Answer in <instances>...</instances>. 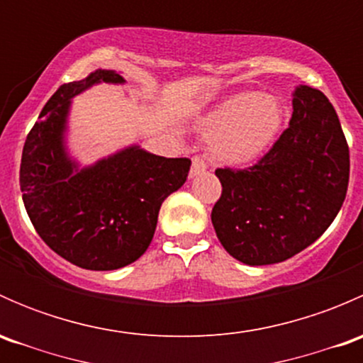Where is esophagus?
<instances>
[{"instance_id": "1", "label": "esophagus", "mask_w": 363, "mask_h": 363, "mask_svg": "<svg viewBox=\"0 0 363 363\" xmlns=\"http://www.w3.org/2000/svg\"><path fill=\"white\" fill-rule=\"evenodd\" d=\"M207 170V164H205V161L202 158H199V156H195L191 161V170H189V177L195 179L199 177V175H202L203 172Z\"/></svg>"}]
</instances>
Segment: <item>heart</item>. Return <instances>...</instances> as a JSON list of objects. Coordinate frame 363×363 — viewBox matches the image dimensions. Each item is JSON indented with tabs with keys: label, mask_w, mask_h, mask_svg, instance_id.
<instances>
[{
	"label": "heart",
	"mask_w": 363,
	"mask_h": 363,
	"mask_svg": "<svg viewBox=\"0 0 363 363\" xmlns=\"http://www.w3.org/2000/svg\"><path fill=\"white\" fill-rule=\"evenodd\" d=\"M284 123L279 98L242 91L219 101L200 121L208 138V155L230 167H244L262 158L276 142Z\"/></svg>",
	"instance_id": "1"
}]
</instances>
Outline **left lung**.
Returning a JSON list of instances; mask_svg holds the SVG:
<instances>
[{
	"label": "left lung",
	"mask_w": 363,
	"mask_h": 363,
	"mask_svg": "<svg viewBox=\"0 0 363 363\" xmlns=\"http://www.w3.org/2000/svg\"><path fill=\"white\" fill-rule=\"evenodd\" d=\"M290 126L255 167L218 168L216 235L246 265L284 262L320 239L342 207L350 149L335 108L321 91H294Z\"/></svg>",
	"instance_id": "left-lung-1"
}]
</instances>
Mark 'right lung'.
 <instances>
[{"instance_id": "right-lung-1", "label": "right lung", "mask_w": 363, "mask_h": 363, "mask_svg": "<svg viewBox=\"0 0 363 363\" xmlns=\"http://www.w3.org/2000/svg\"><path fill=\"white\" fill-rule=\"evenodd\" d=\"M124 84L113 69H94L63 84L29 131L21 160V191L43 242L87 270H116L151 244L160 207L188 177V158H163L130 145L80 167L67 147L72 98L94 84Z\"/></svg>"}]
</instances>
